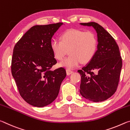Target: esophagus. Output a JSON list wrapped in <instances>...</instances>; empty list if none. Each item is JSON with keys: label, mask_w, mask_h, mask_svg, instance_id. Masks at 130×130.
<instances>
[{"label": "esophagus", "mask_w": 130, "mask_h": 130, "mask_svg": "<svg viewBox=\"0 0 130 130\" xmlns=\"http://www.w3.org/2000/svg\"><path fill=\"white\" fill-rule=\"evenodd\" d=\"M66 71H67V74H68V75H70V74H72L73 72V70H70L69 69H67V70H66Z\"/></svg>", "instance_id": "34e87169"}]
</instances>
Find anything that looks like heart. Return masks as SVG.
Returning <instances> with one entry per match:
<instances>
[{"label": "heart", "mask_w": 130, "mask_h": 130, "mask_svg": "<svg viewBox=\"0 0 130 130\" xmlns=\"http://www.w3.org/2000/svg\"><path fill=\"white\" fill-rule=\"evenodd\" d=\"M51 49L58 60H62L68 50L70 55L61 61L60 65L73 69L81 62L85 63L92 60L98 49V39L91 31L70 29L61 35L60 39H53Z\"/></svg>", "instance_id": "b5f03b06"}]
</instances>
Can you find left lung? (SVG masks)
I'll use <instances>...</instances> for the list:
<instances>
[{
	"label": "left lung",
	"instance_id": "1",
	"mask_svg": "<svg viewBox=\"0 0 130 130\" xmlns=\"http://www.w3.org/2000/svg\"><path fill=\"white\" fill-rule=\"evenodd\" d=\"M92 26L98 35V50L92 60L77 72L81 74L80 94L93 102H103L115 93L119 84L122 59L115 39L95 22L82 23Z\"/></svg>",
	"mask_w": 130,
	"mask_h": 130
}]
</instances>
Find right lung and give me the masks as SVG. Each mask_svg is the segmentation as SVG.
Masks as SVG:
<instances>
[{
  "instance_id": "right-lung-1",
  "label": "right lung",
  "mask_w": 130,
  "mask_h": 130,
  "mask_svg": "<svg viewBox=\"0 0 130 130\" xmlns=\"http://www.w3.org/2000/svg\"><path fill=\"white\" fill-rule=\"evenodd\" d=\"M62 24L32 26L14 47L12 75L20 95L32 106L42 107L53 102L67 76L63 68L51 70L57 62L51 49L52 38Z\"/></svg>"
}]
</instances>
